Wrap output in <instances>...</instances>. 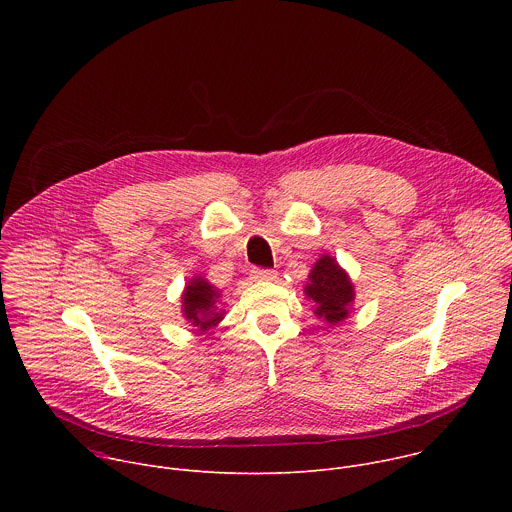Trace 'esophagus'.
I'll list each match as a JSON object with an SVG mask.
<instances>
[{"label": "esophagus", "instance_id": "34e87169", "mask_svg": "<svg viewBox=\"0 0 512 512\" xmlns=\"http://www.w3.org/2000/svg\"><path fill=\"white\" fill-rule=\"evenodd\" d=\"M277 273L273 269H263V267H253L251 269V279L255 281H273Z\"/></svg>", "mask_w": 512, "mask_h": 512}]
</instances>
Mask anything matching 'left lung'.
<instances>
[{
  "label": "left lung",
  "instance_id": "obj_1",
  "mask_svg": "<svg viewBox=\"0 0 512 512\" xmlns=\"http://www.w3.org/2000/svg\"><path fill=\"white\" fill-rule=\"evenodd\" d=\"M304 294L312 300L314 314L336 326L348 318L354 302V285L334 257L322 255L308 275Z\"/></svg>",
  "mask_w": 512,
  "mask_h": 512
}]
</instances>
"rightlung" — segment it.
I'll use <instances>...</instances> for the list:
<instances>
[{
    "label": "right lung",
    "instance_id": "obj_1",
    "mask_svg": "<svg viewBox=\"0 0 512 512\" xmlns=\"http://www.w3.org/2000/svg\"><path fill=\"white\" fill-rule=\"evenodd\" d=\"M218 298H221V291H218L212 283H208L204 277H192L182 294L184 318L192 326H196L200 332L210 330L225 316L223 310H216Z\"/></svg>",
    "mask_w": 512,
    "mask_h": 512
}]
</instances>
